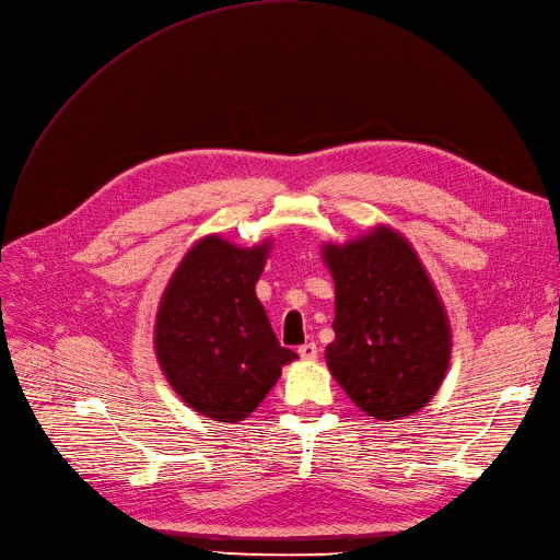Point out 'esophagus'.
Masks as SVG:
<instances>
[{"label": "esophagus", "mask_w": 560, "mask_h": 560, "mask_svg": "<svg viewBox=\"0 0 560 560\" xmlns=\"http://www.w3.org/2000/svg\"><path fill=\"white\" fill-rule=\"evenodd\" d=\"M317 353H319V349L315 342H305L299 347V355L303 358V361H315Z\"/></svg>", "instance_id": "esophagus-1"}]
</instances>
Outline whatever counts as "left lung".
I'll return each mask as SVG.
<instances>
[{"instance_id":"8db88e82","label":"left lung","mask_w":560,"mask_h":560,"mask_svg":"<svg viewBox=\"0 0 560 560\" xmlns=\"http://www.w3.org/2000/svg\"><path fill=\"white\" fill-rule=\"evenodd\" d=\"M322 261L335 282L326 347L335 382L374 420L428 407L451 365L453 328L411 241L378 222L345 243L326 241Z\"/></svg>"}]
</instances>
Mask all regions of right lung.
<instances>
[{"label": "right lung", "mask_w": 560, "mask_h": 560, "mask_svg": "<svg viewBox=\"0 0 560 560\" xmlns=\"http://www.w3.org/2000/svg\"><path fill=\"white\" fill-rule=\"evenodd\" d=\"M273 238L243 248L199 238L174 268L153 324V349L172 390L199 416L248 418L296 361L280 347L255 284Z\"/></svg>", "instance_id": "add662e5"}]
</instances>
